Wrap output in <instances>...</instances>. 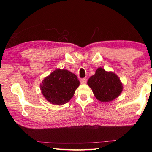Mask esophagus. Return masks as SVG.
Instances as JSON below:
<instances>
[{"label":"esophagus","mask_w":152,"mask_h":152,"mask_svg":"<svg viewBox=\"0 0 152 152\" xmlns=\"http://www.w3.org/2000/svg\"><path fill=\"white\" fill-rule=\"evenodd\" d=\"M80 81L81 84H86L87 82V79H86V78H84V79H81Z\"/></svg>","instance_id":"1"}]
</instances>
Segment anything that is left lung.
Segmentation results:
<instances>
[{
    "label": "left lung",
    "mask_w": 152,
    "mask_h": 152,
    "mask_svg": "<svg viewBox=\"0 0 152 152\" xmlns=\"http://www.w3.org/2000/svg\"><path fill=\"white\" fill-rule=\"evenodd\" d=\"M87 84L96 99L102 102H111L117 98L123 89L122 82L115 73L105 71L102 68L96 70L95 74L87 81Z\"/></svg>",
    "instance_id": "obj_1"
}]
</instances>
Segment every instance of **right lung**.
<instances>
[{
	"mask_svg": "<svg viewBox=\"0 0 152 152\" xmlns=\"http://www.w3.org/2000/svg\"><path fill=\"white\" fill-rule=\"evenodd\" d=\"M80 82L74 73L58 68L43 80L40 90L49 103L61 105L72 98Z\"/></svg>",
	"mask_w": 152,
	"mask_h": 152,
	"instance_id": "1",
	"label": "right lung"
}]
</instances>
